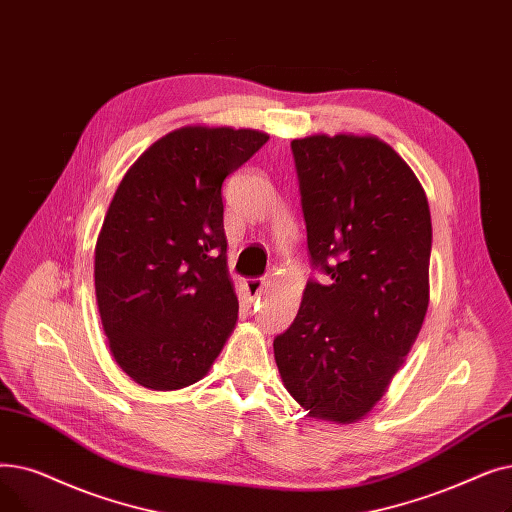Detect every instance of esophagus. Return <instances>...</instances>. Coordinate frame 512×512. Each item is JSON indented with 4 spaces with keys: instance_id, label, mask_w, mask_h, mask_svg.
I'll list each match as a JSON object with an SVG mask.
<instances>
[{
    "instance_id": "1",
    "label": "esophagus",
    "mask_w": 512,
    "mask_h": 512,
    "mask_svg": "<svg viewBox=\"0 0 512 512\" xmlns=\"http://www.w3.org/2000/svg\"><path fill=\"white\" fill-rule=\"evenodd\" d=\"M269 285L271 283L266 279H246V281H243V289H246V296H248L250 304L258 302L264 296V291L269 289Z\"/></svg>"
}]
</instances>
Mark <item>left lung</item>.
<instances>
[{"mask_svg":"<svg viewBox=\"0 0 512 512\" xmlns=\"http://www.w3.org/2000/svg\"><path fill=\"white\" fill-rule=\"evenodd\" d=\"M308 250L329 285L308 281L275 337L281 381L308 417L356 423L385 396L429 306L431 212L398 152L375 135L291 141Z\"/></svg>","mask_w":512,"mask_h":512,"instance_id":"1","label":"left lung"}]
</instances>
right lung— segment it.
<instances>
[{
	"label": "right lung",
	"mask_w": 512,
	"mask_h": 512,
	"mask_svg": "<svg viewBox=\"0 0 512 512\" xmlns=\"http://www.w3.org/2000/svg\"><path fill=\"white\" fill-rule=\"evenodd\" d=\"M269 135L187 125L120 181L95 243V300L110 352L135 383L173 392L208 375L235 329L223 181Z\"/></svg>",
	"instance_id": "add662e5"
}]
</instances>
